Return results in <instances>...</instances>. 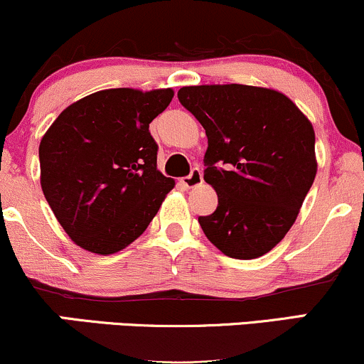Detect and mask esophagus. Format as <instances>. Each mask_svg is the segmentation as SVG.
I'll return each instance as SVG.
<instances>
[{
    "mask_svg": "<svg viewBox=\"0 0 364 364\" xmlns=\"http://www.w3.org/2000/svg\"><path fill=\"white\" fill-rule=\"evenodd\" d=\"M181 183L186 188H196V186H200L201 183H203V174H201V171L198 168H195L190 173V176L181 179Z\"/></svg>",
    "mask_w": 364,
    "mask_h": 364,
    "instance_id": "1",
    "label": "esophagus"
}]
</instances>
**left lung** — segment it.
Instances as JSON below:
<instances>
[{
	"mask_svg": "<svg viewBox=\"0 0 364 364\" xmlns=\"http://www.w3.org/2000/svg\"><path fill=\"white\" fill-rule=\"evenodd\" d=\"M178 98L208 139L203 178L218 207L198 218L201 229L225 256L261 257L295 224L317 174L312 124L273 87L183 86Z\"/></svg>",
	"mask_w": 364,
	"mask_h": 364,
	"instance_id": "left-lung-1",
	"label": "left lung"
}]
</instances>
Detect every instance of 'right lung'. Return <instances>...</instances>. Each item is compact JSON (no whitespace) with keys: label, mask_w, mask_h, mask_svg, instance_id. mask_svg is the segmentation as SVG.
<instances>
[{"label":"right lung","mask_w":364,"mask_h":364,"mask_svg":"<svg viewBox=\"0 0 364 364\" xmlns=\"http://www.w3.org/2000/svg\"><path fill=\"white\" fill-rule=\"evenodd\" d=\"M171 87L96 91L69 105L38 146L47 203L76 246L115 254L144 234L174 188L157 169L149 124Z\"/></svg>","instance_id":"1"}]
</instances>
